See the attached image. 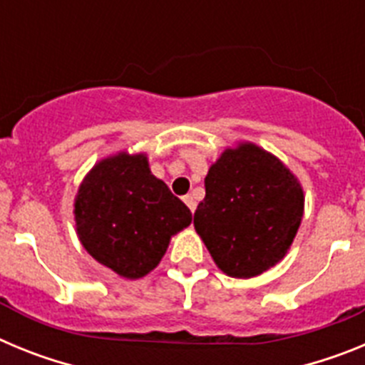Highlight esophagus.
Segmentation results:
<instances>
[{
	"mask_svg": "<svg viewBox=\"0 0 365 365\" xmlns=\"http://www.w3.org/2000/svg\"><path fill=\"white\" fill-rule=\"evenodd\" d=\"M185 202H186V206H188L190 210L192 212H195V206H197V202H195V199H193V195H185Z\"/></svg>",
	"mask_w": 365,
	"mask_h": 365,
	"instance_id": "34e87169",
	"label": "esophagus"
}]
</instances>
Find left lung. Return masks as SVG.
I'll list each match as a JSON object with an SVG mask.
<instances>
[{
	"mask_svg": "<svg viewBox=\"0 0 365 365\" xmlns=\"http://www.w3.org/2000/svg\"><path fill=\"white\" fill-rule=\"evenodd\" d=\"M205 188L193 225L222 272L252 278L285 256L303 217V190L274 155L254 144L227 150Z\"/></svg>",
	"mask_w": 365,
	"mask_h": 365,
	"instance_id": "left-lung-1",
	"label": "left lung"
}]
</instances>
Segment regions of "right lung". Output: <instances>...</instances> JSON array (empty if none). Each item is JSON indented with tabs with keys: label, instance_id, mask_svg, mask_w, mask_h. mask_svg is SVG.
Here are the masks:
<instances>
[{
	"label": "right lung",
	"instance_id": "1",
	"mask_svg": "<svg viewBox=\"0 0 365 365\" xmlns=\"http://www.w3.org/2000/svg\"><path fill=\"white\" fill-rule=\"evenodd\" d=\"M83 248L118 276L159 265L173 234L192 222L188 206L151 175L146 155L118 153L93 168L74 201Z\"/></svg>",
	"mask_w": 365,
	"mask_h": 365
}]
</instances>
